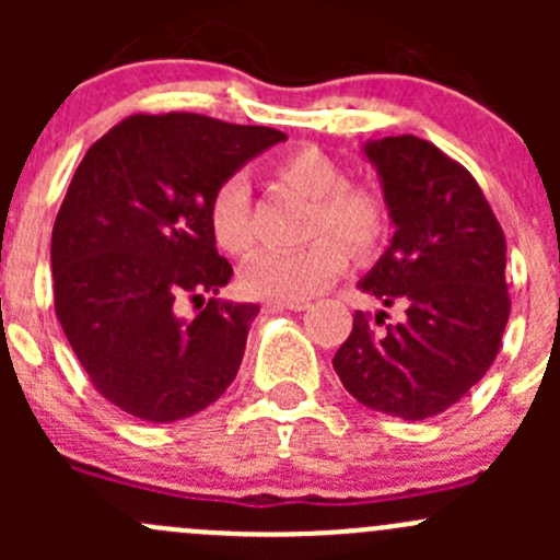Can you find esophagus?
Listing matches in <instances>:
<instances>
[{
	"mask_svg": "<svg viewBox=\"0 0 560 560\" xmlns=\"http://www.w3.org/2000/svg\"><path fill=\"white\" fill-rule=\"evenodd\" d=\"M270 308H290V312H303L308 308V301H270Z\"/></svg>",
	"mask_w": 560,
	"mask_h": 560,
	"instance_id": "34e87169",
	"label": "esophagus"
}]
</instances>
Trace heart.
Instances as JSON below:
<instances>
[{"label":"heart","mask_w":560,"mask_h":560,"mask_svg":"<svg viewBox=\"0 0 560 560\" xmlns=\"http://www.w3.org/2000/svg\"><path fill=\"white\" fill-rule=\"evenodd\" d=\"M273 173L287 186L314 200L306 246L265 252L241 276V287L254 298L306 301L347 270V248L369 257L387 241L393 208L374 184H352L332 156L316 145L287 151L273 162ZM211 238L233 257H248L257 244L252 224V197L244 175H228L211 191L206 206Z\"/></svg>","instance_id":"1"}]
</instances>
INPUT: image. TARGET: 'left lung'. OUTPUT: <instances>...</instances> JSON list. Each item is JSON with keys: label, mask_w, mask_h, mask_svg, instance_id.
I'll return each mask as SVG.
<instances>
[{"label": "left lung", "mask_w": 560, "mask_h": 560, "mask_svg": "<svg viewBox=\"0 0 560 560\" xmlns=\"http://www.w3.org/2000/svg\"><path fill=\"white\" fill-rule=\"evenodd\" d=\"M393 208V244L360 290L387 312H354L332 358L343 387L382 415L428 420L457 404L493 365L510 292L506 238L474 175L415 135L365 145Z\"/></svg>", "instance_id": "obj_1"}]
</instances>
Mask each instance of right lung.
I'll list each match as a JSON object with an SVG mask.
<instances>
[{
  "label": "right lung",
  "instance_id": "right-lung-1",
  "mask_svg": "<svg viewBox=\"0 0 560 560\" xmlns=\"http://www.w3.org/2000/svg\"><path fill=\"white\" fill-rule=\"evenodd\" d=\"M284 138L200 113H135L78 165L50 235L54 306L94 389L127 415L184 420L238 374L259 306L217 298L233 265L206 206L219 180ZM186 300L195 320L177 314Z\"/></svg>",
  "mask_w": 560,
  "mask_h": 560
}]
</instances>
